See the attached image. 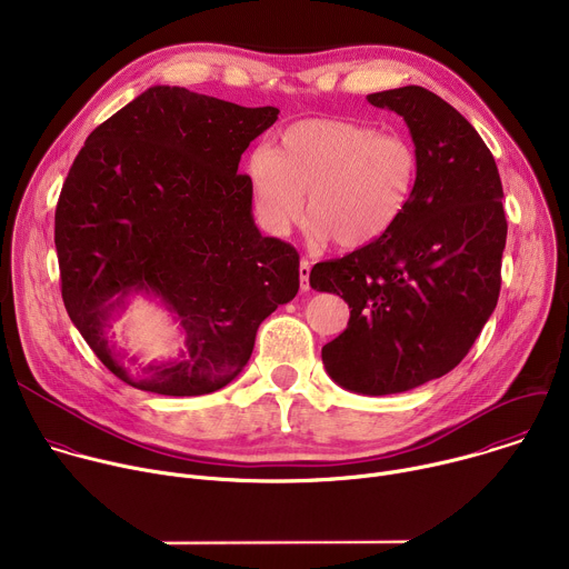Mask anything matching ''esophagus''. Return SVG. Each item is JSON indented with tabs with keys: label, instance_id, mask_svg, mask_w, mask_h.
Masks as SVG:
<instances>
[{
	"label": "esophagus",
	"instance_id": "34e87169",
	"mask_svg": "<svg viewBox=\"0 0 569 569\" xmlns=\"http://www.w3.org/2000/svg\"><path fill=\"white\" fill-rule=\"evenodd\" d=\"M310 261H306V259H301V263H299V281H301V290L306 292L308 288H310Z\"/></svg>",
	"mask_w": 569,
	"mask_h": 569
}]
</instances>
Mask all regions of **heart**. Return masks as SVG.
Wrapping results in <instances>:
<instances>
[{
  "label": "heart",
  "mask_w": 569,
  "mask_h": 569,
  "mask_svg": "<svg viewBox=\"0 0 569 569\" xmlns=\"http://www.w3.org/2000/svg\"><path fill=\"white\" fill-rule=\"evenodd\" d=\"M248 178L263 227L277 236L308 216L312 233L356 250L382 238L408 211L419 180L415 146L347 119L288 126L277 148H257Z\"/></svg>",
  "instance_id": "b5f03b06"
}]
</instances>
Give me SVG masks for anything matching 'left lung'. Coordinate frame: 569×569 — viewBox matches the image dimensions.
<instances>
[{"label":"left lung","instance_id":"left-lung-1","mask_svg":"<svg viewBox=\"0 0 569 569\" xmlns=\"http://www.w3.org/2000/svg\"><path fill=\"white\" fill-rule=\"evenodd\" d=\"M400 114L419 157L415 198L371 246L315 263L310 288L340 295L351 317L321 362L365 396L410 391L452 371L498 306L507 218L502 182L477 130L435 92L369 94Z\"/></svg>","mask_w":569,"mask_h":569}]
</instances>
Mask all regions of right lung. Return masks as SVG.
<instances>
[{
    "label": "right lung",
    "mask_w": 569,
    "mask_h": 569,
    "mask_svg": "<svg viewBox=\"0 0 569 569\" xmlns=\"http://www.w3.org/2000/svg\"><path fill=\"white\" fill-rule=\"evenodd\" d=\"M279 117L154 86L80 148L56 207L62 301L123 382L202 396L248 365L261 321L299 290V254L261 236L240 154ZM132 293L157 296L186 333L178 359L130 368L104 329ZM130 362V360H128Z\"/></svg>",
    "instance_id": "obj_1"
}]
</instances>
